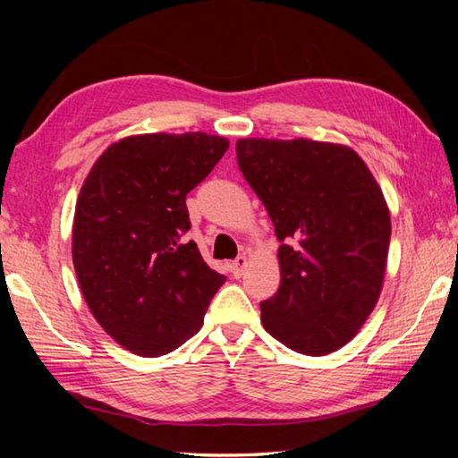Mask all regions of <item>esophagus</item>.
Wrapping results in <instances>:
<instances>
[{"label":"esophagus","mask_w":458,"mask_h":458,"mask_svg":"<svg viewBox=\"0 0 458 458\" xmlns=\"http://www.w3.org/2000/svg\"><path fill=\"white\" fill-rule=\"evenodd\" d=\"M246 265H248V260H246V257L244 254H240V257L232 262L230 265V270H232V275H234L236 278L238 276H242V273H244V268H246Z\"/></svg>","instance_id":"obj_1"}]
</instances>
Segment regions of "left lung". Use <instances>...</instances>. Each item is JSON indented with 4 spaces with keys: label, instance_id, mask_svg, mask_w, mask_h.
<instances>
[{
    "label": "left lung",
    "instance_id": "obj_1",
    "mask_svg": "<svg viewBox=\"0 0 458 458\" xmlns=\"http://www.w3.org/2000/svg\"><path fill=\"white\" fill-rule=\"evenodd\" d=\"M238 167L281 240V286L260 321L293 352L327 355L358 335L386 275L390 210L352 147L238 139Z\"/></svg>",
    "mask_w": 458,
    "mask_h": 458
}]
</instances>
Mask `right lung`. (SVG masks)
<instances>
[{"label": "right lung", "mask_w": 458, "mask_h": 458, "mask_svg": "<svg viewBox=\"0 0 458 458\" xmlns=\"http://www.w3.org/2000/svg\"><path fill=\"white\" fill-rule=\"evenodd\" d=\"M228 145L199 131L131 135L108 145L82 183L72 224L76 278L92 317L131 353L177 350L226 283L185 240V196Z\"/></svg>", "instance_id": "obj_1"}]
</instances>
